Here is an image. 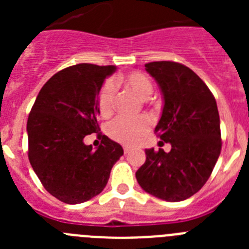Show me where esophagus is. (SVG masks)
<instances>
[{
    "instance_id": "34e87169",
    "label": "esophagus",
    "mask_w": 249,
    "mask_h": 249,
    "mask_svg": "<svg viewBox=\"0 0 249 249\" xmlns=\"http://www.w3.org/2000/svg\"><path fill=\"white\" fill-rule=\"evenodd\" d=\"M132 149V147L129 146H123V152H124V155H127V153H129Z\"/></svg>"
}]
</instances>
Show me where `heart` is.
<instances>
[{
  "mask_svg": "<svg viewBox=\"0 0 249 249\" xmlns=\"http://www.w3.org/2000/svg\"><path fill=\"white\" fill-rule=\"evenodd\" d=\"M118 83H122L135 92L138 97L148 98L153 91V85L149 77L143 72H129L127 74L117 77ZM114 105V83L112 81H106L98 92L97 106L98 111L102 116H108L113 109ZM152 120L148 116H141L136 120L127 118H116L107 127V133L112 140L121 142L123 144L137 143L144 133L151 128Z\"/></svg>",
  "mask_w": 249,
  "mask_h": 249,
  "instance_id": "1",
  "label": "heart"
}]
</instances>
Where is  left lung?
<instances>
[{"mask_svg":"<svg viewBox=\"0 0 249 249\" xmlns=\"http://www.w3.org/2000/svg\"><path fill=\"white\" fill-rule=\"evenodd\" d=\"M144 66L164 100L155 133L172 148L168 153L146 149V162L136 178L149 195L168 202L183 201L208 181L221 153L217 103L206 83L187 66L173 61Z\"/></svg>","mask_w":249,"mask_h":249,"instance_id":"left-lung-1","label":"left lung"}]
</instances>
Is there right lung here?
Segmentation results:
<instances>
[{
    "instance_id": "right-lung-1",
    "label": "right lung",
    "mask_w": 249,
    "mask_h": 249,
    "mask_svg": "<svg viewBox=\"0 0 249 249\" xmlns=\"http://www.w3.org/2000/svg\"><path fill=\"white\" fill-rule=\"evenodd\" d=\"M114 66L80 63L57 72L39 91L27 121L28 160L48 193L77 204L100 195L113 164L123 155L118 143L100 133L97 98ZM97 133L93 151L86 135Z\"/></svg>"
}]
</instances>
